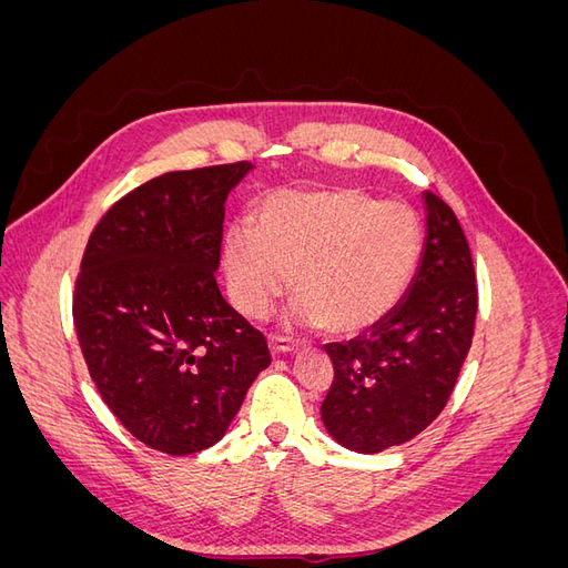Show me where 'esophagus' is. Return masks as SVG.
I'll use <instances>...</instances> for the list:
<instances>
[{"label": "esophagus", "mask_w": 568, "mask_h": 568, "mask_svg": "<svg viewBox=\"0 0 568 568\" xmlns=\"http://www.w3.org/2000/svg\"><path fill=\"white\" fill-rule=\"evenodd\" d=\"M270 351H272V355H288V353L298 351V341H294L286 334H272L270 336Z\"/></svg>", "instance_id": "obj_1"}]
</instances>
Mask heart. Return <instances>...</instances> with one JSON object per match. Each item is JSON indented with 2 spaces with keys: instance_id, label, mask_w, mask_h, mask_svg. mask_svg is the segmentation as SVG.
Instances as JSON below:
<instances>
[{
  "instance_id": "1",
  "label": "heart",
  "mask_w": 568,
  "mask_h": 568,
  "mask_svg": "<svg viewBox=\"0 0 568 568\" xmlns=\"http://www.w3.org/2000/svg\"><path fill=\"white\" fill-rule=\"evenodd\" d=\"M417 217L355 189H282L255 215L253 234L225 242L234 305L263 320L294 280L305 322L353 334L400 301L419 257Z\"/></svg>"
}]
</instances>
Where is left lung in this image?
<instances>
[{
    "instance_id": "1",
    "label": "left lung",
    "mask_w": 568,
    "mask_h": 568,
    "mask_svg": "<svg viewBox=\"0 0 568 568\" xmlns=\"http://www.w3.org/2000/svg\"><path fill=\"white\" fill-rule=\"evenodd\" d=\"M424 199L426 244L407 296L365 334L324 346L334 379L322 422L357 453L422 434L448 405L471 348L478 288L467 236L448 203Z\"/></svg>"
}]
</instances>
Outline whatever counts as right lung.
Returning a JSON list of instances; mask_svg holds the SVG:
<instances>
[{"label": "right lung", "mask_w": 568, "mask_h": 568, "mask_svg": "<svg viewBox=\"0 0 568 568\" xmlns=\"http://www.w3.org/2000/svg\"><path fill=\"white\" fill-rule=\"evenodd\" d=\"M246 161L178 170L118 199L84 246L73 324L92 382L149 448L194 455L225 436L270 365L261 329L222 298V222Z\"/></svg>", "instance_id": "add662e5"}]
</instances>
